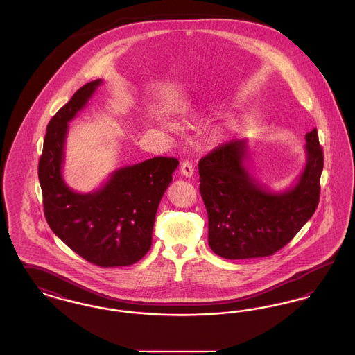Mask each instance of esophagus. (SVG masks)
<instances>
[{"label": "esophagus", "instance_id": "obj_1", "mask_svg": "<svg viewBox=\"0 0 355 355\" xmlns=\"http://www.w3.org/2000/svg\"><path fill=\"white\" fill-rule=\"evenodd\" d=\"M181 174L182 175H185L187 178H191L193 177V174H194V168L191 166V164L189 162V161H184L182 164H181Z\"/></svg>", "mask_w": 355, "mask_h": 355}]
</instances>
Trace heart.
<instances>
[{
  "mask_svg": "<svg viewBox=\"0 0 355 355\" xmlns=\"http://www.w3.org/2000/svg\"><path fill=\"white\" fill-rule=\"evenodd\" d=\"M166 129H169L170 132H177L178 130V125L177 123H174V122H171V121H164V123H162ZM217 139L220 138V135H214Z\"/></svg>",
  "mask_w": 355,
  "mask_h": 355,
  "instance_id": "b5f03b06",
  "label": "heart"
}]
</instances>
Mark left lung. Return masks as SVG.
Wrapping results in <instances>:
<instances>
[{
    "label": "left lung",
    "instance_id": "8db88e82",
    "mask_svg": "<svg viewBox=\"0 0 355 355\" xmlns=\"http://www.w3.org/2000/svg\"><path fill=\"white\" fill-rule=\"evenodd\" d=\"M304 138V168L284 191H272L254 177L246 139H232L201 158L200 193L214 253L226 259L268 257L311 218L320 202L323 152L315 128Z\"/></svg>",
    "mask_w": 355,
    "mask_h": 355
}]
</instances>
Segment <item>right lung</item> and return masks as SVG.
Returning a JSON list of instances; mask_svg holds the SVG:
<instances>
[{
    "label": "right lung",
    "mask_w": 355,
    "mask_h": 355,
    "mask_svg": "<svg viewBox=\"0 0 355 355\" xmlns=\"http://www.w3.org/2000/svg\"><path fill=\"white\" fill-rule=\"evenodd\" d=\"M101 80L78 89L48 125L38 180L44 211L53 233L90 263L133 265L149 252L158 205L178 166L155 157L113 171L98 189L77 193L62 175L69 122L86 106Z\"/></svg>",
    "instance_id": "1"
}]
</instances>
